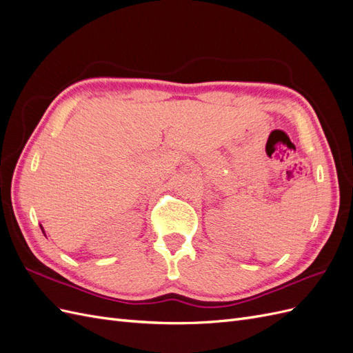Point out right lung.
<instances>
[{"mask_svg": "<svg viewBox=\"0 0 353 353\" xmlns=\"http://www.w3.org/2000/svg\"><path fill=\"white\" fill-rule=\"evenodd\" d=\"M41 230H42V227H41ZM42 232H44V230H42Z\"/></svg>", "mask_w": 353, "mask_h": 353, "instance_id": "1", "label": "right lung"}]
</instances>
